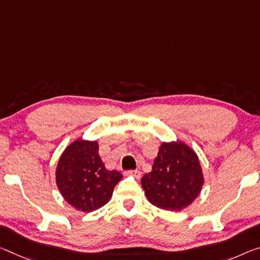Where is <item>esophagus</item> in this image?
Here are the masks:
<instances>
[{
  "label": "esophagus",
  "mask_w": 260,
  "mask_h": 260,
  "mask_svg": "<svg viewBox=\"0 0 260 260\" xmlns=\"http://www.w3.org/2000/svg\"><path fill=\"white\" fill-rule=\"evenodd\" d=\"M125 174L127 176L134 177V178H137V179H140V177H141V171H139V170H129V171H126Z\"/></svg>",
  "instance_id": "34e87169"
}]
</instances>
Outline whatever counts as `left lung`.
I'll return each mask as SVG.
<instances>
[{
  "mask_svg": "<svg viewBox=\"0 0 260 260\" xmlns=\"http://www.w3.org/2000/svg\"><path fill=\"white\" fill-rule=\"evenodd\" d=\"M204 183L197 152L180 140L160 143L151 171L141 179L150 204L176 212L183 211L197 199Z\"/></svg>",
  "mask_w": 260,
  "mask_h": 260,
  "instance_id": "left-lung-1",
  "label": "left lung"
}]
</instances>
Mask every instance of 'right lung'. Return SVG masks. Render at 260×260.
<instances>
[{
	"mask_svg": "<svg viewBox=\"0 0 260 260\" xmlns=\"http://www.w3.org/2000/svg\"><path fill=\"white\" fill-rule=\"evenodd\" d=\"M97 141L76 139L66 147L55 169L61 196L77 211L93 212L110 201L122 175L108 170L100 156Z\"/></svg>",
	"mask_w": 260,
	"mask_h": 260,
	"instance_id": "1",
	"label": "right lung"
}]
</instances>
